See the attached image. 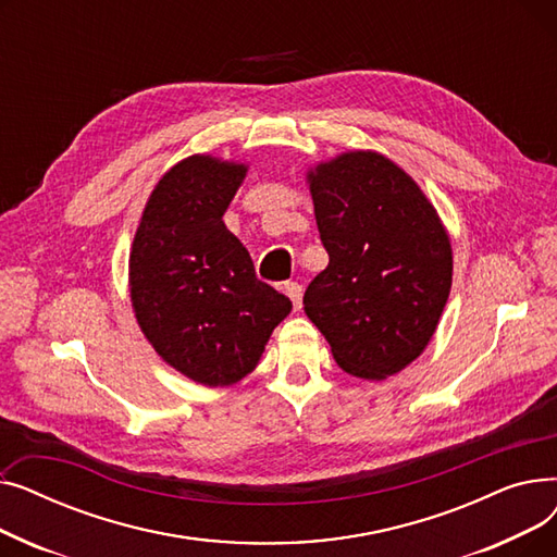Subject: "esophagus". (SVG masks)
Returning a JSON list of instances; mask_svg holds the SVG:
<instances>
[{"label": "esophagus", "instance_id": "34e87169", "mask_svg": "<svg viewBox=\"0 0 557 557\" xmlns=\"http://www.w3.org/2000/svg\"><path fill=\"white\" fill-rule=\"evenodd\" d=\"M284 294L294 302V309H300L302 305V286L298 282H284Z\"/></svg>", "mask_w": 557, "mask_h": 557}]
</instances>
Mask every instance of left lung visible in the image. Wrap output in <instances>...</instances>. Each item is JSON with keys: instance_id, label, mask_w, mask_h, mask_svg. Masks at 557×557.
Masks as SVG:
<instances>
[{"instance_id": "left-lung-1", "label": "left lung", "mask_w": 557, "mask_h": 557, "mask_svg": "<svg viewBox=\"0 0 557 557\" xmlns=\"http://www.w3.org/2000/svg\"><path fill=\"white\" fill-rule=\"evenodd\" d=\"M309 187L330 263L305 311L345 372L386 379L422 355L447 305V232L411 175L379 153L318 164Z\"/></svg>"}]
</instances>
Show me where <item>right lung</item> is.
<instances>
[{"instance_id":"add662e5","label":"right lung","mask_w":557,"mask_h":557,"mask_svg":"<svg viewBox=\"0 0 557 557\" xmlns=\"http://www.w3.org/2000/svg\"><path fill=\"white\" fill-rule=\"evenodd\" d=\"M244 164L191 156L162 175L131 252V300L144 336L202 386L255 370L290 300L257 280L252 259L223 225Z\"/></svg>"}]
</instances>
